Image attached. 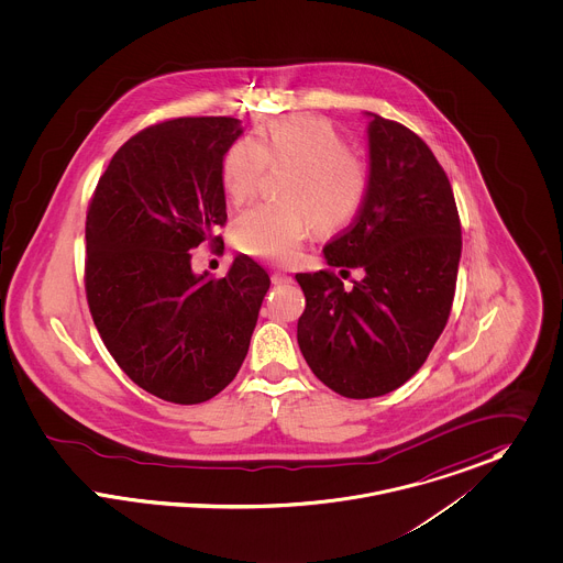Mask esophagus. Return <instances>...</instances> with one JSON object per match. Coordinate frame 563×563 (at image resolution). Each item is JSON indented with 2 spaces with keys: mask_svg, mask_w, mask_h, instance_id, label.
I'll use <instances>...</instances> for the list:
<instances>
[{
  "mask_svg": "<svg viewBox=\"0 0 563 563\" xmlns=\"http://www.w3.org/2000/svg\"><path fill=\"white\" fill-rule=\"evenodd\" d=\"M294 278L289 276V274H285V272H274L272 274V283L274 285H289Z\"/></svg>",
  "mask_w": 563,
  "mask_h": 563,
  "instance_id": "esophagus-1",
  "label": "esophagus"
}]
</instances>
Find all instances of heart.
Here are the masks:
<instances>
[{"label":"heart","instance_id":"obj_1","mask_svg":"<svg viewBox=\"0 0 563 563\" xmlns=\"http://www.w3.org/2000/svg\"><path fill=\"white\" fill-rule=\"evenodd\" d=\"M283 164V198L246 209L231 229L240 251L272 263H291L312 224L319 231L347 227L369 188L367 164L317 117L280 119L235 140L222 157L220 184L231 202L242 205L254 196L265 166Z\"/></svg>","mask_w":563,"mask_h":563}]
</instances>
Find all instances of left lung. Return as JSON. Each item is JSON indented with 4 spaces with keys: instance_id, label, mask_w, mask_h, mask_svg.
Masks as SVG:
<instances>
[{
    "instance_id": "obj_1",
    "label": "left lung",
    "mask_w": 563,
    "mask_h": 563,
    "mask_svg": "<svg viewBox=\"0 0 563 563\" xmlns=\"http://www.w3.org/2000/svg\"><path fill=\"white\" fill-rule=\"evenodd\" d=\"M372 119L365 202L323 249L330 269L296 274L307 298L300 352L350 399L386 395L421 369L446 325L462 252L453 189L430 146L401 123ZM334 266L366 276L345 290Z\"/></svg>"
}]
</instances>
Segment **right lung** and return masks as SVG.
Masks as SVG:
<instances>
[{"instance_id": "right-lung-1", "label": "right lung", "mask_w": 563, "mask_h": 563, "mask_svg": "<svg viewBox=\"0 0 563 563\" xmlns=\"http://www.w3.org/2000/svg\"><path fill=\"white\" fill-rule=\"evenodd\" d=\"M242 135L231 117H186L129 137L86 213V298L119 367L146 393L202 404L240 372L267 272L235 256L224 278L196 276L191 252L220 249V164Z\"/></svg>"}]
</instances>
